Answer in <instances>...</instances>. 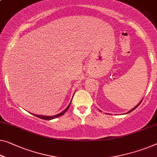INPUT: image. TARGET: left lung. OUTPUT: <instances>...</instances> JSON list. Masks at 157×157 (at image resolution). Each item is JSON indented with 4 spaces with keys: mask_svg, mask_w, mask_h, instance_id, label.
Wrapping results in <instances>:
<instances>
[{
    "mask_svg": "<svg viewBox=\"0 0 157 157\" xmlns=\"http://www.w3.org/2000/svg\"><path fill=\"white\" fill-rule=\"evenodd\" d=\"M142 100H141V101H140V103H139V104H137L136 106H135V107H134V108H133V109H131V110H130V111H128V113H130V112H131V111H134V110H135V109H136V108H137V106H139V105H140V104H141V102H142Z\"/></svg>",
    "mask_w": 157,
    "mask_h": 157,
    "instance_id": "left-lung-1",
    "label": "left lung"
}]
</instances>
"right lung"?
Returning a JSON list of instances; mask_svg holds the SVG:
<instances>
[{
    "label": "right lung",
    "instance_id": "obj_1",
    "mask_svg": "<svg viewBox=\"0 0 157 157\" xmlns=\"http://www.w3.org/2000/svg\"><path fill=\"white\" fill-rule=\"evenodd\" d=\"M71 101H72V100H71ZM71 103H70L69 104V105L68 106H67V107L66 109H65L63 111H62L61 113H58V114H57V115H55V116H41V115H36V114H33L32 113V115H34V116H36V117H38V118H41V119H44V120H48V121H49V120H52V119H54V118H58V117H59V116H63V114L65 113V112L67 111V110L69 109V107H70V105L71 104Z\"/></svg>",
    "mask_w": 157,
    "mask_h": 157
}]
</instances>
